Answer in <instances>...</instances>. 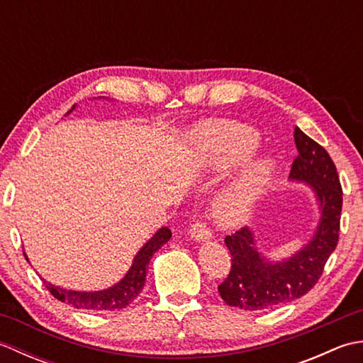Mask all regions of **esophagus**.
<instances>
[{
    "label": "esophagus",
    "mask_w": 363,
    "mask_h": 363,
    "mask_svg": "<svg viewBox=\"0 0 363 363\" xmlns=\"http://www.w3.org/2000/svg\"><path fill=\"white\" fill-rule=\"evenodd\" d=\"M190 237L196 242H207V240H211V238H212V233L206 228L204 223L196 221V223H194V225H191Z\"/></svg>",
    "instance_id": "obj_1"
}]
</instances>
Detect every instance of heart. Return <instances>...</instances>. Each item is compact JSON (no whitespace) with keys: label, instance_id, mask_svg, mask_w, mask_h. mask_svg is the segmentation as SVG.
Listing matches in <instances>:
<instances>
[{"label":"heart","instance_id":"obj_1","mask_svg":"<svg viewBox=\"0 0 363 363\" xmlns=\"http://www.w3.org/2000/svg\"><path fill=\"white\" fill-rule=\"evenodd\" d=\"M194 143L207 165L225 168L256 151L259 134L240 123L215 121L195 130ZM274 173L273 159L260 157L250 162L237 179L213 199L212 218L225 228H234L250 220L272 186Z\"/></svg>","mask_w":363,"mask_h":363}]
</instances>
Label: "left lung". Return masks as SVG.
Wrapping results in <instances>:
<instances>
[{
	"label": "left lung",
	"mask_w": 363,
	"mask_h": 363,
	"mask_svg": "<svg viewBox=\"0 0 363 363\" xmlns=\"http://www.w3.org/2000/svg\"><path fill=\"white\" fill-rule=\"evenodd\" d=\"M298 156L289 179L306 184L318 206L320 221L309 242L289 257L273 260L257 248L252 229L243 228L228 235L229 276L218 285L226 304L243 311H267L291 303L309 291L334 252L340 230L343 194L333 159L317 142L295 128Z\"/></svg>",
	"instance_id": "1"
}]
</instances>
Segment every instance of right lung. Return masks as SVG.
Here are the masks:
<instances>
[{
  "label": "right lung",
  "instance_id": "1",
  "mask_svg": "<svg viewBox=\"0 0 363 363\" xmlns=\"http://www.w3.org/2000/svg\"><path fill=\"white\" fill-rule=\"evenodd\" d=\"M76 104L72 107L67 113L74 111ZM169 238H172V230L167 226L160 228L159 230L152 234V237L146 242L138 252L134 256L133 265L128 269V273L121 277V279L113 284L112 287H107L104 290H95V291H79V290H67L54 285L48 281H43L45 287L48 289L51 295L62 301L65 304L73 306L74 309H84L90 312H107V311H120L125 309L138 296L142 291L145 281H146V269H148L150 260L154 256V252L159 251ZM25 259L29 262L26 252Z\"/></svg>",
  "mask_w": 363,
  "mask_h": 363
}]
</instances>
